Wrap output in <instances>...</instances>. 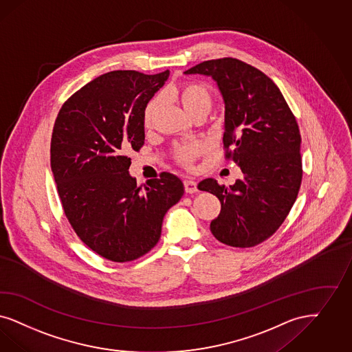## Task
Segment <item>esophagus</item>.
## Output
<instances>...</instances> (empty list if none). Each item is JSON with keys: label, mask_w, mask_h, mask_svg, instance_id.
<instances>
[{"label": "esophagus", "mask_w": 352, "mask_h": 352, "mask_svg": "<svg viewBox=\"0 0 352 352\" xmlns=\"http://www.w3.org/2000/svg\"><path fill=\"white\" fill-rule=\"evenodd\" d=\"M184 190H186V192H188V194H194L197 191V183L192 181V179H184Z\"/></svg>", "instance_id": "34e87169"}]
</instances>
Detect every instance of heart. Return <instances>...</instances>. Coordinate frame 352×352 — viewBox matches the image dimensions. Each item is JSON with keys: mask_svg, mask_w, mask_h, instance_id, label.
I'll use <instances>...</instances> for the list:
<instances>
[{"mask_svg": "<svg viewBox=\"0 0 352 352\" xmlns=\"http://www.w3.org/2000/svg\"><path fill=\"white\" fill-rule=\"evenodd\" d=\"M168 96L179 102L188 114L194 116L197 113H209L213 107V94L208 85L197 80H186L179 85L171 87L168 91ZM160 98L153 97L144 109L143 122L146 127H151L156 116ZM206 146L203 143H183L174 146V158L184 168H192L194 162L204 155Z\"/></svg>", "mask_w": 352, "mask_h": 352, "instance_id": "b5f03b06", "label": "heart"}]
</instances>
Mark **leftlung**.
<instances>
[{
	"label": "left lung",
	"instance_id": "left-lung-1",
	"mask_svg": "<svg viewBox=\"0 0 352 352\" xmlns=\"http://www.w3.org/2000/svg\"><path fill=\"white\" fill-rule=\"evenodd\" d=\"M184 74L217 82L225 101V158L243 173L230 188L212 178L199 183V190L221 201L210 231L231 247L257 245L278 230L300 188L302 138L295 116L270 78L236 58L201 62Z\"/></svg>",
	"mask_w": 352,
	"mask_h": 352
}]
</instances>
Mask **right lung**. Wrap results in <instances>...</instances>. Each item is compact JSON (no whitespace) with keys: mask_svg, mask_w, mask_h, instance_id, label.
Here are the masks:
<instances>
[{"mask_svg":"<svg viewBox=\"0 0 352 352\" xmlns=\"http://www.w3.org/2000/svg\"><path fill=\"white\" fill-rule=\"evenodd\" d=\"M169 74L100 75L65 101L54 122L50 168L65 216L87 247L114 263L149 252L184 192L174 174L164 171L143 188L129 173L127 153L144 146L146 104Z\"/></svg>","mask_w":352,"mask_h":352,"instance_id":"1","label":"right lung"}]
</instances>
